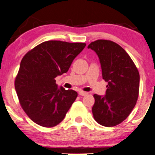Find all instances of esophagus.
<instances>
[{
	"label": "esophagus",
	"instance_id": "34e87169",
	"mask_svg": "<svg viewBox=\"0 0 155 155\" xmlns=\"http://www.w3.org/2000/svg\"><path fill=\"white\" fill-rule=\"evenodd\" d=\"M87 92H84L82 90H79V95H81V96H84V95H87Z\"/></svg>",
	"mask_w": 155,
	"mask_h": 155
}]
</instances>
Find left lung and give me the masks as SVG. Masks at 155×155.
Returning <instances> with one entry per match:
<instances>
[{
  "label": "left lung",
  "instance_id": "8db88e82",
  "mask_svg": "<svg viewBox=\"0 0 155 155\" xmlns=\"http://www.w3.org/2000/svg\"><path fill=\"white\" fill-rule=\"evenodd\" d=\"M97 54L103 79L107 81L106 95H94V119L106 127L117 125L125 120L136 104L140 76L125 50L111 41L97 40L89 44Z\"/></svg>",
  "mask_w": 155,
  "mask_h": 155
}]
</instances>
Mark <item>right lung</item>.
I'll list each match as a JSON object with an SVG mask.
<instances>
[{"instance_id":"obj_1","label":"right lung","mask_w":155,"mask_h":155,"mask_svg":"<svg viewBox=\"0 0 155 155\" xmlns=\"http://www.w3.org/2000/svg\"><path fill=\"white\" fill-rule=\"evenodd\" d=\"M85 46L84 43L48 41L22 58L15 90L23 110L35 123L51 127L64 120L78 94L58 87L54 79L68 72Z\"/></svg>"}]
</instances>
